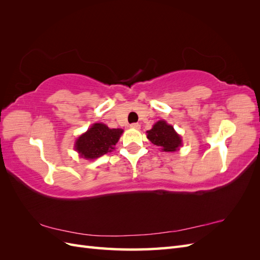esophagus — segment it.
I'll list each match as a JSON object with an SVG mask.
<instances>
[{
	"label": "esophagus",
	"mask_w": 260,
	"mask_h": 260,
	"mask_svg": "<svg viewBox=\"0 0 260 260\" xmlns=\"http://www.w3.org/2000/svg\"><path fill=\"white\" fill-rule=\"evenodd\" d=\"M130 127H131L132 129H140V124L135 122V123H131V124H130Z\"/></svg>",
	"instance_id": "esophagus-1"
}]
</instances>
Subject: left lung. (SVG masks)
I'll list each match as a JSON object with an SVG mask.
<instances>
[{
  "mask_svg": "<svg viewBox=\"0 0 260 260\" xmlns=\"http://www.w3.org/2000/svg\"><path fill=\"white\" fill-rule=\"evenodd\" d=\"M147 139L161 148L162 152H176L182 145V139L171 124L165 120L157 121L151 130L146 131Z\"/></svg>",
  "mask_w": 260,
  "mask_h": 260,
  "instance_id": "1",
  "label": "left lung"
}]
</instances>
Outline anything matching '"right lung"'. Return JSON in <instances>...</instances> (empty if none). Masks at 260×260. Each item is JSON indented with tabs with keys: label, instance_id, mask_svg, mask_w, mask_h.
<instances>
[{
	"label": "right lung",
	"instance_id": "add662e5",
	"mask_svg": "<svg viewBox=\"0 0 260 260\" xmlns=\"http://www.w3.org/2000/svg\"><path fill=\"white\" fill-rule=\"evenodd\" d=\"M122 132V129H109L104 123H94L76 140L75 149L85 159L99 158L113 151Z\"/></svg>",
	"mask_w": 260,
	"mask_h": 260
}]
</instances>
